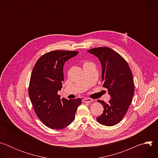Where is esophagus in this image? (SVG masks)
<instances>
[{
  "mask_svg": "<svg viewBox=\"0 0 158 158\" xmlns=\"http://www.w3.org/2000/svg\"><path fill=\"white\" fill-rule=\"evenodd\" d=\"M83 102H91L93 101V99H91V98H84L83 100H82Z\"/></svg>",
  "mask_w": 158,
  "mask_h": 158,
  "instance_id": "1",
  "label": "esophagus"
}]
</instances>
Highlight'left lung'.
<instances>
[{
  "label": "left lung",
  "instance_id": "obj_1",
  "mask_svg": "<svg viewBox=\"0 0 158 158\" xmlns=\"http://www.w3.org/2000/svg\"><path fill=\"white\" fill-rule=\"evenodd\" d=\"M87 52L100 60L102 87L108 89L111 98L108 103L98 101L104 110L96 119L102 125L112 126L124 118L132 101L134 93L132 72L124 59L109 48H96Z\"/></svg>",
  "mask_w": 158,
  "mask_h": 158
}]
</instances>
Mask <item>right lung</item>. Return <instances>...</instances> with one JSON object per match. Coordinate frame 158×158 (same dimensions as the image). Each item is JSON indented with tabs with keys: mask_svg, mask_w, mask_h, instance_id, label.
Segmentation results:
<instances>
[{
	"mask_svg": "<svg viewBox=\"0 0 158 158\" xmlns=\"http://www.w3.org/2000/svg\"><path fill=\"white\" fill-rule=\"evenodd\" d=\"M79 52L54 51L44 54L35 63L32 71L29 96L34 111L46 126L61 129L74 120L82 99H67L57 94L62 87L65 62Z\"/></svg>",
	"mask_w": 158,
	"mask_h": 158,
	"instance_id": "add662e5",
	"label": "right lung"
}]
</instances>
